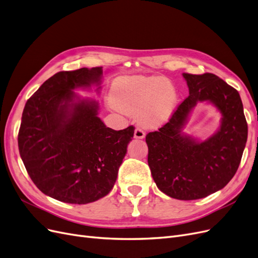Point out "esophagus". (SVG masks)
<instances>
[{"label": "esophagus", "instance_id": "esophagus-1", "mask_svg": "<svg viewBox=\"0 0 258 258\" xmlns=\"http://www.w3.org/2000/svg\"><path fill=\"white\" fill-rule=\"evenodd\" d=\"M145 137V132L141 127H137L135 130V138L136 139H143Z\"/></svg>", "mask_w": 258, "mask_h": 258}]
</instances>
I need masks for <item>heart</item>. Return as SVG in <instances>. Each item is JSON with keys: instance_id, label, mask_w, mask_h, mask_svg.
Returning a JSON list of instances; mask_svg holds the SVG:
<instances>
[{"instance_id": "b5f03b06", "label": "heart", "mask_w": 258, "mask_h": 258, "mask_svg": "<svg viewBox=\"0 0 258 258\" xmlns=\"http://www.w3.org/2000/svg\"><path fill=\"white\" fill-rule=\"evenodd\" d=\"M112 106L120 113L140 114L148 126L166 122L173 114L176 93L171 83L160 76H127L112 87Z\"/></svg>"}]
</instances>
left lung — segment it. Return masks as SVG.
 I'll return each mask as SVG.
<instances>
[{
    "mask_svg": "<svg viewBox=\"0 0 258 258\" xmlns=\"http://www.w3.org/2000/svg\"><path fill=\"white\" fill-rule=\"evenodd\" d=\"M189 96L167 123L146 136L147 161L158 188L178 200H196L222 189L236 174L247 140V123L239 92L212 73H183ZM214 104L221 127L205 142L181 134L198 102Z\"/></svg>",
    "mask_w": 258,
    "mask_h": 258,
    "instance_id": "8db88e82",
    "label": "left lung"
}]
</instances>
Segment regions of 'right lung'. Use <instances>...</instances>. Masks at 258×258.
Here are the masks:
<instances>
[{
	"instance_id": "right-lung-1",
	"label": "right lung",
	"mask_w": 258,
	"mask_h": 258,
	"mask_svg": "<svg viewBox=\"0 0 258 258\" xmlns=\"http://www.w3.org/2000/svg\"><path fill=\"white\" fill-rule=\"evenodd\" d=\"M102 73V67L58 72L22 112L18 147L28 174L42 192L67 204L106 196L134 138V126L107 128L98 117V102L74 92L99 86Z\"/></svg>"
}]
</instances>
